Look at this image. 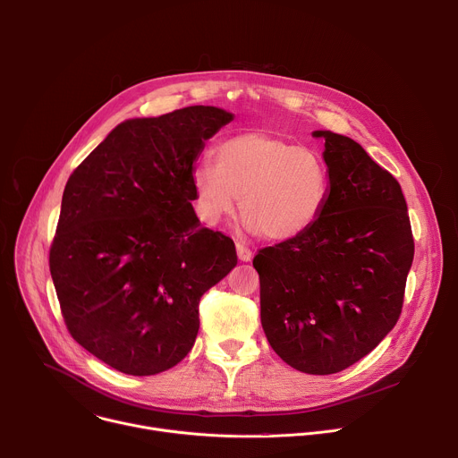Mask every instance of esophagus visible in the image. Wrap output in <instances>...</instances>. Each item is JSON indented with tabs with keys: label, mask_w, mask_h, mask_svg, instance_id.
<instances>
[{
	"label": "esophagus",
	"mask_w": 458,
	"mask_h": 458,
	"mask_svg": "<svg viewBox=\"0 0 458 458\" xmlns=\"http://www.w3.org/2000/svg\"><path fill=\"white\" fill-rule=\"evenodd\" d=\"M235 248H237L239 260H242V263H248V260H251V250L244 242H237Z\"/></svg>",
	"instance_id": "1"
}]
</instances>
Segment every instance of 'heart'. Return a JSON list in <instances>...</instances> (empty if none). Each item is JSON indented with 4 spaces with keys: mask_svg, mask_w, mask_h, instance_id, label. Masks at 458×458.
Instances as JSON below:
<instances>
[{
    "mask_svg": "<svg viewBox=\"0 0 458 458\" xmlns=\"http://www.w3.org/2000/svg\"><path fill=\"white\" fill-rule=\"evenodd\" d=\"M216 166L195 165L190 182L199 217L216 225L237 199L251 232L268 241H290L308 232L330 198V168L308 145H292L270 132H241L214 150Z\"/></svg>",
    "mask_w": 458,
    "mask_h": 458,
    "instance_id": "b5f03b06",
    "label": "heart"
}]
</instances>
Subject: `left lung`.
Masks as SVG:
<instances>
[{"instance_id":"obj_1","label":"left lung","mask_w":458,"mask_h":458,"mask_svg":"<svg viewBox=\"0 0 458 458\" xmlns=\"http://www.w3.org/2000/svg\"><path fill=\"white\" fill-rule=\"evenodd\" d=\"M311 136L324 140L328 203L308 232L260 250L253 268L274 352L302 373L330 375L394 330L415 244L397 179L352 138Z\"/></svg>"}]
</instances>
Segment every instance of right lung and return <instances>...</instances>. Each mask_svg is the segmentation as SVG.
<instances>
[{"mask_svg":"<svg viewBox=\"0 0 458 458\" xmlns=\"http://www.w3.org/2000/svg\"><path fill=\"white\" fill-rule=\"evenodd\" d=\"M233 119L195 105L119 123L74 170L50 246V276L74 341L126 375L181 362L199 301L237 265L235 244L201 226L193 163Z\"/></svg>","mask_w":458,"mask_h":458,"instance_id":"add662e5","label":"right lung"}]
</instances>
